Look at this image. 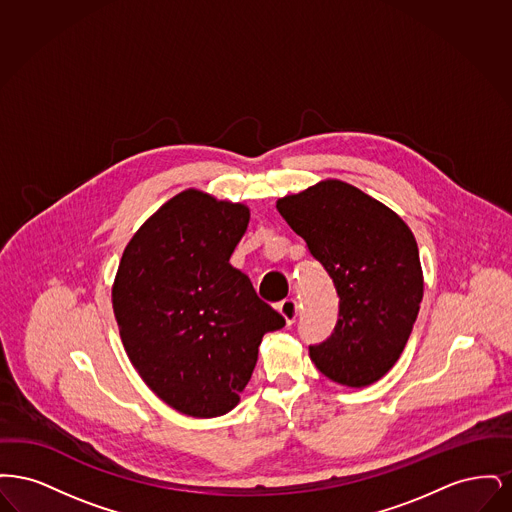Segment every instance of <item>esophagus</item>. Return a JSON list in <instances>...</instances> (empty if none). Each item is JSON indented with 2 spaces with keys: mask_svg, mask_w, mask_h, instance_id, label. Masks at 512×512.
Masks as SVG:
<instances>
[{
  "mask_svg": "<svg viewBox=\"0 0 512 512\" xmlns=\"http://www.w3.org/2000/svg\"><path fill=\"white\" fill-rule=\"evenodd\" d=\"M276 309H278V313L284 317L286 324L292 326L293 322H295V317H297V303H295V299H284V301H280V303L276 305Z\"/></svg>",
  "mask_w": 512,
  "mask_h": 512,
  "instance_id": "esophagus-1",
  "label": "esophagus"
}]
</instances>
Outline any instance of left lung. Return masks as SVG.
Returning <instances> with one entry per match:
<instances>
[{"instance_id":"obj_1","label":"left lung","mask_w":512,"mask_h":512,"mask_svg":"<svg viewBox=\"0 0 512 512\" xmlns=\"http://www.w3.org/2000/svg\"><path fill=\"white\" fill-rule=\"evenodd\" d=\"M276 209L326 268L340 297L336 328L328 340L309 345L311 361L341 386L378 382L401 357L424 293L411 228L341 180L286 195Z\"/></svg>"}]
</instances>
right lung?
<instances>
[{
    "instance_id": "add662e5",
    "label": "right lung",
    "mask_w": 512,
    "mask_h": 512,
    "mask_svg": "<svg viewBox=\"0 0 512 512\" xmlns=\"http://www.w3.org/2000/svg\"><path fill=\"white\" fill-rule=\"evenodd\" d=\"M249 224L242 203L174 195L122 253L113 311L130 363L178 413L213 418L240 403L259 345L286 320L230 255Z\"/></svg>"
}]
</instances>
